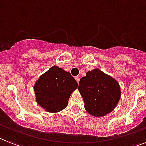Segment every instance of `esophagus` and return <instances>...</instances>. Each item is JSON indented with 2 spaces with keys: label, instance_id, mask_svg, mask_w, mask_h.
Instances as JSON below:
<instances>
[{
  "label": "esophagus",
  "instance_id": "34e87169",
  "mask_svg": "<svg viewBox=\"0 0 146 146\" xmlns=\"http://www.w3.org/2000/svg\"><path fill=\"white\" fill-rule=\"evenodd\" d=\"M74 78H75L76 81L78 82V83H79V81H80V78H79L78 76H76V77Z\"/></svg>",
  "mask_w": 146,
  "mask_h": 146
}]
</instances>
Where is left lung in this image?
<instances>
[{
    "instance_id": "obj_1",
    "label": "left lung",
    "mask_w": 146,
    "mask_h": 146,
    "mask_svg": "<svg viewBox=\"0 0 146 146\" xmlns=\"http://www.w3.org/2000/svg\"><path fill=\"white\" fill-rule=\"evenodd\" d=\"M78 90L84 101L85 110L97 117L110 113L121 97L119 83L98 68L81 78Z\"/></svg>"
}]
</instances>
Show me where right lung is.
Listing matches in <instances>:
<instances>
[{"label":"right lung","mask_w":146,"mask_h":146,"mask_svg":"<svg viewBox=\"0 0 146 146\" xmlns=\"http://www.w3.org/2000/svg\"><path fill=\"white\" fill-rule=\"evenodd\" d=\"M78 86L69 72L54 66L35 84L36 102L46 111L57 113L67 107L71 94Z\"/></svg>","instance_id":"right-lung-1"}]
</instances>
